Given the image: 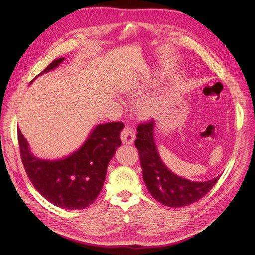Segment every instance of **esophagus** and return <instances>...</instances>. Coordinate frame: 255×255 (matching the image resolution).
Masks as SVG:
<instances>
[{
	"label": "esophagus",
	"instance_id": "obj_1",
	"mask_svg": "<svg viewBox=\"0 0 255 255\" xmlns=\"http://www.w3.org/2000/svg\"><path fill=\"white\" fill-rule=\"evenodd\" d=\"M121 140L123 143H126V144H132L135 140L134 130L128 127H126L121 132Z\"/></svg>",
	"mask_w": 255,
	"mask_h": 255
}]
</instances>
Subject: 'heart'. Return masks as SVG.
I'll return each instance as SVG.
<instances>
[{"label":"heart","instance_id":"heart-1","mask_svg":"<svg viewBox=\"0 0 255 255\" xmlns=\"http://www.w3.org/2000/svg\"><path fill=\"white\" fill-rule=\"evenodd\" d=\"M145 84H140V85H133L127 89L126 94L128 96H137L139 94H142L145 89ZM160 107V102L158 98L154 97V96H149L141 99L139 102L137 103L136 110L138 115L140 116L141 118L144 119H151L154 118L157 115L158 111Z\"/></svg>","mask_w":255,"mask_h":255}]
</instances>
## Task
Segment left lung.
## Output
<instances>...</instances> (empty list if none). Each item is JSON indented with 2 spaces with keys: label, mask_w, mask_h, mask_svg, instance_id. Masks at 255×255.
I'll use <instances>...</instances> for the list:
<instances>
[{
  "label": "left lung",
  "mask_w": 255,
  "mask_h": 255,
  "mask_svg": "<svg viewBox=\"0 0 255 255\" xmlns=\"http://www.w3.org/2000/svg\"><path fill=\"white\" fill-rule=\"evenodd\" d=\"M155 121L141 123L137 128L135 146L140 157L142 177L152 197L169 207H182L199 201L219 180L195 182L173 173L161 160L154 139Z\"/></svg>",
  "instance_id": "left-lung-1"
}]
</instances>
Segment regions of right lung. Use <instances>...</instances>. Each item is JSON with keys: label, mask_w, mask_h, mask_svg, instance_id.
Instances as JSON below:
<instances>
[{"label": "right lung", "mask_w": 255, "mask_h": 255, "mask_svg": "<svg viewBox=\"0 0 255 255\" xmlns=\"http://www.w3.org/2000/svg\"><path fill=\"white\" fill-rule=\"evenodd\" d=\"M64 60L65 57L53 60L36 78L56 69ZM123 128L121 122L96 126L78 150L58 159L35 156L25 137L18 129L21 159L29 181L44 199L55 206L66 210H82L89 206L102 190L107 166L121 145L120 133Z\"/></svg>", "instance_id": "add662e5"}]
</instances>
